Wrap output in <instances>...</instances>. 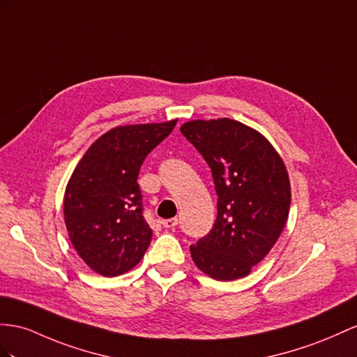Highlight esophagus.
Returning a JSON list of instances; mask_svg holds the SVG:
<instances>
[{
	"instance_id": "34e87169",
	"label": "esophagus",
	"mask_w": 357,
	"mask_h": 357,
	"mask_svg": "<svg viewBox=\"0 0 357 357\" xmlns=\"http://www.w3.org/2000/svg\"><path fill=\"white\" fill-rule=\"evenodd\" d=\"M161 225L164 227H175L178 225V218L173 217V218H166V220H161Z\"/></svg>"
}]
</instances>
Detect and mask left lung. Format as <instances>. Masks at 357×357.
I'll return each mask as SVG.
<instances>
[{"mask_svg":"<svg viewBox=\"0 0 357 357\" xmlns=\"http://www.w3.org/2000/svg\"><path fill=\"white\" fill-rule=\"evenodd\" d=\"M181 132L208 162L217 193V218L191 258L208 276H248L285 227L291 185L285 164L270 142L232 119L191 121Z\"/></svg>","mask_w":357,"mask_h":357,"instance_id":"obj_1","label":"left lung"}]
</instances>
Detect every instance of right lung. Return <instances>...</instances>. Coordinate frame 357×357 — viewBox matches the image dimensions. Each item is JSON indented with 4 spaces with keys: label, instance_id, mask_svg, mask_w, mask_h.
<instances>
[{
    "label": "right lung",
    "instance_id": "1",
    "mask_svg": "<svg viewBox=\"0 0 357 357\" xmlns=\"http://www.w3.org/2000/svg\"><path fill=\"white\" fill-rule=\"evenodd\" d=\"M178 121L117 126L90 146L68 182L65 223L87 266L107 278L130 271L152 240L143 217L139 172Z\"/></svg>",
    "mask_w": 357,
    "mask_h": 357
}]
</instances>
